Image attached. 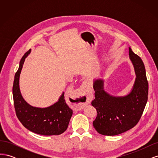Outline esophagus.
<instances>
[{"label": "esophagus", "instance_id": "34e87169", "mask_svg": "<svg viewBox=\"0 0 158 158\" xmlns=\"http://www.w3.org/2000/svg\"><path fill=\"white\" fill-rule=\"evenodd\" d=\"M77 99H74L73 108L76 111L82 110L86 105H88L92 101V90H91L88 82H84L80 87L78 93Z\"/></svg>", "mask_w": 158, "mask_h": 158}]
</instances>
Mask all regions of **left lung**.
<instances>
[{"label": "left lung", "instance_id": "1", "mask_svg": "<svg viewBox=\"0 0 158 158\" xmlns=\"http://www.w3.org/2000/svg\"><path fill=\"white\" fill-rule=\"evenodd\" d=\"M128 52L136 74L130 92L115 96L105 90L103 79L96 78L93 81L95 98L92 105L98 113L93 125L103 135H118L133 128L139 121L148 101V83L144 64L131 47Z\"/></svg>", "mask_w": 158, "mask_h": 158}]
</instances>
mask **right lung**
Masks as SVG:
<instances>
[{
    "instance_id": "right-lung-1",
    "label": "right lung",
    "mask_w": 158,
    "mask_h": 158,
    "mask_svg": "<svg viewBox=\"0 0 158 158\" xmlns=\"http://www.w3.org/2000/svg\"><path fill=\"white\" fill-rule=\"evenodd\" d=\"M31 49L22 56L19 68L14 76L12 94L16 115L22 125L28 130L38 135H59L68 128L73 110L66 103L64 92L58 101L46 107L32 106L23 99L20 88V76L26 59Z\"/></svg>"
}]
</instances>
